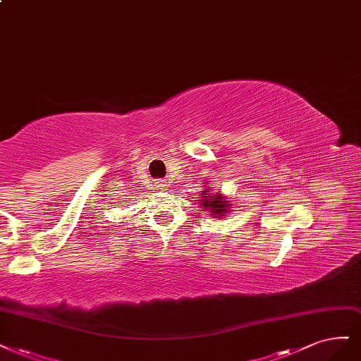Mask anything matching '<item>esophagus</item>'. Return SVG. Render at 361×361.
Wrapping results in <instances>:
<instances>
[{
    "mask_svg": "<svg viewBox=\"0 0 361 361\" xmlns=\"http://www.w3.org/2000/svg\"><path fill=\"white\" fill-rule=\"evenodd\" d=\"M157 188H158V190H164V183H163V182H158V183H157Z\"/></svg>",
    "mask_w": 361,
    "mask_h": 361,
    "instance_id": "34e87169",
    "label": "esophagus"
}]
</instances>
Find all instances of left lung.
Segmentation results:
<instances>
[{
  "mask_svg": "<svg viewBox=\"0 0 361 361\" xmlns=\"http://www.w3.org/2000/svg\"><path fill=\"white\" fill-rule=\"evenodd\" d=\"M204 188L203 191H200L202 197H200V206L206 210V214H209L210 216L214 218H222L228 214V210L231 209L230 200L224 195L222 192H214L212 186H207V182H204Z\"/></svg>",
  "mask_w": 361,
  "mask_h": 361,
  "instance_id": "1",
  "label": "left lung"
}]
</instances>
